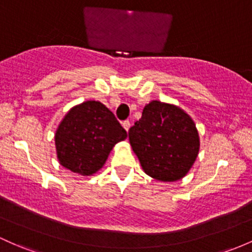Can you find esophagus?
I'll list each match as a JSON object with an SVG mask.
<instances>
[{"instance_id":"obj_1","label":"esophagus","mask_w":252,"mask_h":252,"mask_svg":"<svg viewBox=\"0 0 252 252\" xmlns=\"http://www.w3.org/2000/svg\"><path fill=\"white\" fill-rule=\"evenodd\" d=\"M122 126H123V128L126 129V131H128L129 128H130V122H129V121H124L123 123H122Z\"/></svg>"}]
</instances>
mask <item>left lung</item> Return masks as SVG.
Wrapping results in <instances>:
<instances>
[{"instance_id": "obj_1", "label": "left lung", "mask_w": 252, "mask_h": 252, "mask_svg": "<svg viewBox=\"0 0 252 252\" xmlns=\"http://www.w3.org/2000/svg\"><path fill=\"white\" fill-rule=\"evenodd\" d=\"M132 151L148 176L175 182L192 166L200 148L195 123L175 105L153 100L129 129Z\"/></svg>"}]
</instances>
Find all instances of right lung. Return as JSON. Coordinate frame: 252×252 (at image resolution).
<instances>
[{"label": "right lung", "mask_w": 252, "mask_h": 252, "mask_svg": "<svg viewBox=\"0 0 252 252\" xmlns=\"http://www.w3.org/2000/svg\"><path fill=\"white\" fill-rule=\"evenodd\" d=\"M126 137L121 123L105 105L85 101L69 111L55 135L60 164L90 176L103 167L113 146Z\"/></svg>", "instance_id": "add662e5"}]
</instances>
